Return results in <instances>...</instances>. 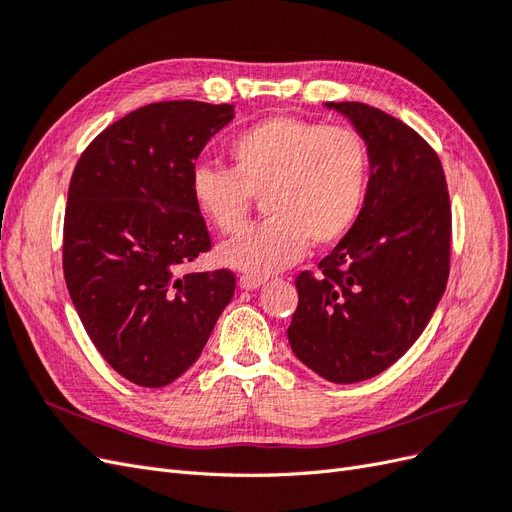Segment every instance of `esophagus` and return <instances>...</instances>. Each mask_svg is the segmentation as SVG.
Wrapping results in <instances>:
<instances>
[{"label": "esophagus", "mask_w": 512, "mask_h": 512, "mask_svg": "<svg viewBox=\"0 0 512 512\" xmlns=\"http://www.w3.org/2000/svg\"><path fill=\"white\" fill-rule=\"evenodd\" d=\"M265 282H267V277H260V275H241L239 277V286L243 290H256Z\"/></svg>", "instance_id": "1"}]
</instances>
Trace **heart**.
I'll return each instance as SVG.
<instances>
[{
	"label": "heart",
	"mask_w": 512,
	"mask_h": 512,
	"mask_svg": "<svg viewBox=\"0 0 512 512\" xmlns=\"http://www.w3.org/2000/svg\"><path fill=\"white\" fill-rule=\"evenodd\" d=\"M230 168L196 166L192 200L224 235L241 228L262 196L269 218L220 245L224 265L269 275L301 260L307 245L346 237L365 205L369 153L344 126L275 115L241 132L228 147Z\"/></svg>",
	"instance_id": "heart-1"
}]
</instances>
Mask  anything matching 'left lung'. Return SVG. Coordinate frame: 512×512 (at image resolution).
<instances>
[{
  "label": "left lung",
  "mask_w": 512,
  "mask_h": 512,
  "mask_svg": "<svg viewBox=\"0 0 512 512\" xmlns=\"http://www.w3.org/2000/svg\"><path fill=\"white\" fill-rule=\"evenodd\" d=\"M369 153L359 220L320 273L297 277L288 327L297 359L335 384L378 376L408 352L442 299L451 267V200L438 153L404 121L363 102H327Z\"/></svg>",
  "instance_id": "1"
}]
</instances>
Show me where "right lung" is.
I'll list each match as a JSON object with an SVG mask.
<instances>
[{
  "label": "right lung",
  "instance_id": "1",
  "mask_svg": "<svg viewBox=\"0 0 512 512\" xmlns=\"http://www.w3.org/2000/svg\"><path fill=\"white\" fill-rule=\"evenodd\" d=\"M232 117V104H147L100 132L74 166L64 220L70 299L104 361L147 389L198 359L235 294L228 269L179 275L211 250L190 181Z\"/></svg>",
  "mask_w": 512,
  "mask_h": 512
}]
</instances>
